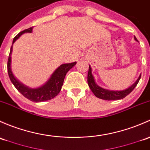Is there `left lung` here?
Masks as SVG:
<instances>
[{
	"label": "left lung",
	"mask_w": 150,
	"mask_h": 150,
	"mask_svg": "<svg viewBox=\"0 0 150 150\" xmlns=\"http://www.w3.org/2000/svg\"><path fill=\"white\" fill-rule=\"evenodd\" d=\"M135 40L137 41V38L134 37ZM140 78H141V75L138 78V79L135 81L134 84H132L130 87L128 89H125V90L122 91H112V90H108V89H103V88L99 86L98 84L95 83V79H94L93 75L92 74V69H91L90 66L89 67V71H88L87 75V82L89 88L93 92L94 95L97 97V98L100 99H103V100H121V99L124 98L125 97L127 96L129 94H130L132 92L133 89L136 87L137 84L139 81Z\"/></svg>",
	"instance_id": "obj_1"
}]
</instances>
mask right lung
<instances>
[{"label": "right lung", "instance_id": "obj_1", "mask_svg": "<svg viewBox=\"0 0 150 150\" xmlns=\"http://www.w3.org/2000/svg\"><path fill=\"white\" fill-rule=\"evenodd\" d=\"M33 27L30 28L25 29L22 32H19L13 40V44L15 42L16 40L19 38L22 34L25 32H32ZM12 50H13V45L11 47V51L9 53L8 59V73L9 78L11 81L12 84L14 85L16 89L26 98L29 99V100L35 103L38 102H43L46 100H51L55 98L61 91L63 84H64V78L67 72L70 70L71 68L75 66L76 62L71 63V64H62L53 72L50 79L40 87L36 88V89H31L28 86H24L21 82L18 81L13 76L11 69V55Z\"/></svg>", "mask_w": 150, "mask_h": 150}]
</instances>
